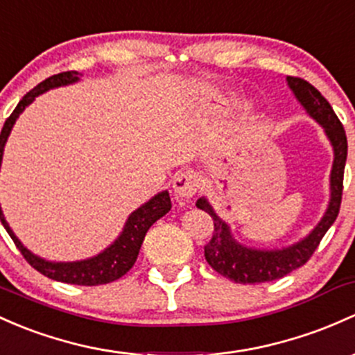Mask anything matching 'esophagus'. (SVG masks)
Masks as SVG:
<instances>
[{"label":"esophagus","mask_w":355,"mask_h":355,"mask_svg":"<svg viewBox=\"0 0 355 355\" xmlns=\"http://www.w3.org/2000/svg\"><path fill=\"white\" fill-rule=\"evenodd\" d=\"M200 176L194 171H184L179 173L173 181V189L179 198H191L200 189Z\"/></svg>","instance_id":"34e87169"}]
</instances>
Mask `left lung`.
Masks as SVG:
<instances>
[{
  "instance_id": "8db88e82",
  "label": "left lung",
  "mask_w": 355,
  "mask_h": 355,
  "mask_svg": "<svg viewBox=\"0 0 355 355\" xmlns=\"http://www.w3.org/2000/svg\"><path fill=\"white\" fill-rule=\"evenodd\" d=\"M288 86L291 87L296 100L303 105L308 115L322 125L334 147L329 208L320 223L303 240L284 249L261 250L237 242L232 235L230 227L216 215L207 198H200L196 201V207L207 211L213 218V237L205 245V259L216 272L240 284H259L281 279L286 274L306 264L340 211L347 161V137L344 127L338 116L335 115L330 103L322 96V93L315 86L293 76H288Z\"/></svg>"
}]
</instances>
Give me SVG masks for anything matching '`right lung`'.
I'll return each instance as SVG.
<instances>
[{"instance_id": "add662e5", "label": "right lung", "mask_w": 355, "mask_h": 355, "mask_svg": "<svg viewBox=\"0 0 355 355\" xmlns=\"http://www.w3.org/2000/svg\"><path fill=\"white\" fill-rule=\"evenodd\" d=\"M76 81H79V72H60V74L51 76L49 79L42 81L39 86L33 87L32 91H28V93L21 98L20 103L17 105V108H15L13 113L6 118L5 125H3L1 128V159L11 128H13L15 121H17V118L20 116V113L24 112L26 106L35 100L39 94L45 93V91L52 89V87L72 85V83ZM171 207H173V205H171L169 193L162 191L155 194L152 200H148L146 205L137 208L135 211L128 216L127 223H125L123 227V232H121L120 237H118L112 245L106 247L103 252L94 255V257L76 262L45 261V259L32 254L26 247H24V243L17 239V235H15L13 230L10 228L3 211L1 223L3 227L6 228V232H8L11 240L15 242V245L18 247V250H20L21 255L26 259V262H28L33 269L39 270L40 274H44V276L51 277V279L54 281H60V283L78 286H98L120 279L121 276H125V274L132 269L137 257H139V250L140 247H142L144 239H146L147 230L157 222L159 218H162V216L169 211Z\"/></svg>"}]
</instances>
